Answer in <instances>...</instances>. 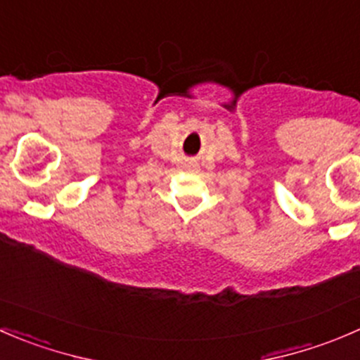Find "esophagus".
Segmentation results:
<instances>
[{"instance_id": "34e87169", "label": "esophagus", "mask_w": 360, "mask_h": 360, "mask_svg": "<svg viewBox=\"0 0 360 360\" xmlns=\"http://www.w3.org/2000/svg\"><path fill=\"white\" fill-rule=\"evenodd\" d=\"M192 168H195V165H192Z\"/></svg>"}]
</instances>
